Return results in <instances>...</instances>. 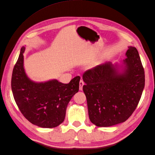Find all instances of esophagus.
<instances>
[{
	"instance_id": "obj_1",
	"label": "esophagus",
	"mask_w": 155,
	"mask_h": 155,
	"mask_svg": "<svg viewBox=\"0 0 155 155\" xmlns=\"http://www.w3.org/2000/svg\"><path fill=\"white\" fill-rule=\"evenodd\" d=\"M84 82L83 80H80V81H79V90L80 91H82L83 90V86L84 85Z\"/></svg>"
}]
</instances>
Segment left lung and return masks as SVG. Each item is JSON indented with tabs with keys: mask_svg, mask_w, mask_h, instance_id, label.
<instances>
[{
	"mask_svg": "<svg viewBox=\"0 0 155 155\" xmlns=\"http://www.w3.org/2000/svg\"><path fill=\"white\" fill-rule=\"evenodd\" d=\"M120 63L106 62L83 75L88 116L97 127L123 123L137 108L145 86L144 69L137 49L129 46Z\"/></svg>",
	"mask_w": 155,
	"mask_h": 155,
	"instance_id": "1",
	"label": "left lung"
}]
</instances>
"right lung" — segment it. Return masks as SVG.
<instances>
[{
  "mask_svg": "<svg viewBox=\"0 0 155 155\" xmlns=\"http://www.w3.org/2000/svg\"><path fill=\"white\" fill-rule=\"evenodd\" d=\"M25 47L22 46L13 70L12 90L21 113L32 124L43 128H54L64 120L69 101L79 91L80 77L68 84L57 79L37 83L26 75L24 68Z\"/></svg>",
  "mask_w": 155,
  "mask_h": 155,
  "instance_id": "obj_1",
  "label": "right lung"
}]
</instances>
